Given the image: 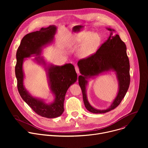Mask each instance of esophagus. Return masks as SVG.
Listing matches in <instances>:
<instances>
[{
  "mask_svg": "<svg viewBox=\"0 0 148 148\" xmlns=\"http://www.w3.org/2000/svg\"><path fill=\"white\" fill-rule=\"evenodd\" d=\"M75 71H76V73H77L78 75L79 74V68L78 66H75Z\"/></svg>",
  "mask_w": 148,
  "mask_h": 148,
  "instance_id": "1",
  "label": "esophagus"
}]
</instances>
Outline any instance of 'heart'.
I'll use <instances>...</instances> for the list:
<instances>
[{
  "mask_svg": "<svg viewBox=\"0 0 148 148\" xmlns=\"http://www.w3.org/2000/svg\"><path fill=\"white\" fill-rule=\"evenodd\" d=\"M101 37L97 33L91 32H81L73 36L70 46L81 45L78 54L81 58H87L95 54L99 49Z\"/></svg>",
  "mask_w": 148,
  "mask_h": 148,
  "instance_id": "obj_1",
  "label": "heart"
}]
</instances>
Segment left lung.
Here are the masks:
<instances>
[{"mask_svg":"<svg viewBox=\"0 0 148 148\" xmlns=\"http://www.w3.org/2000/svg\"><path fill=\"white\" fill-rule=\"evenodd\" d=\"M111 32L108 40L97 52L87 58L78 62L79 73V85L82 92L83 101L86 109L94 114L109 112L118 107L127 92L130 84V61L126 54V47L115 30L107 28ZM114 71L119 82V91L110 106L106 110H98L89 103L86 95V87L90 79L100 74Z\"/></svg>","mask_w":148,"mask_h":148,"instance_id":"1","label":"left lung"}]
</instances>
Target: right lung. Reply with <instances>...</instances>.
Masks as SVG:
<instances>
[{
  "instance_id": "obj_1",
  "label": "right lung",
  "mask_w": 148,
  "mask_h": 148,
  "mask_svg": "<svg viewBox=\"0 0 148 148\" xmlns=\"http://www.w3.org/2000/svg\"><path fill=\"white\" fill-rule=\"evenodd\" d=\"M57 29L55 25H50L26 34L21 41L16 53L15 74L18 92L36 114L47 118H54L61 115L64 110L66 94L69 87L77 80L74 66L71 63L61 66H55L47 63L43 57L40 56L43 49L54 42ZM31 56H36L34 60L45 69L49 85L55 97L52 103H47L43 99L33 96L24 86L23 62L25 58Z\"/></svg>"
}]
</instances>
